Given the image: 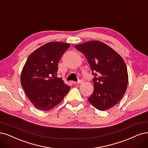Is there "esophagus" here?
<instances>
[{
	"label": "esophagus",
	"mask_w": 148,
	"mask_h": 148,
	"mask_svg": "<svg viewBox=\"0 0 148 148\" xmlns=\"http://www.w3.org/2000/svg\"><path fill=\"white\" fill-rule=\"evenodd\" d=\"M82 80H79L78 82H73V84H74V85H77V84H80V83H82Z\"/></svg>",
	"instance_id": "esophagus-1"
}]
</instances>
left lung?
<instances>
[{
    "label": "left lung",
    "instance_id": "obj_1",
    "mask_svg": "<svg viewBox=\"0 0 148 148\" xmlns=\"http://www.w3.org/2000/svg\"><path fill=\"white\" fill-rule=\"evenodd\" d=\"M88 60L94 75V91L88 101L98 110L113 107L127 89L128 74L123 58L101 41H91L75 46Z\"/></svg>",
    "mask_w": 148,
    "mask_h": 148
}]
</instances>
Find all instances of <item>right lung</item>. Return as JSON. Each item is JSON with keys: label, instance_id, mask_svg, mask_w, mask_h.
<instances>
[{"label": "right lung", "instance_id": "1", "mask_svg": "<svg viewBox=\"0 0 148 148\" xmlns=\"http://www.w3.org/2000/svg\"><path fill=\"white\" fill-rule=\"evenodd\" d=\"M69 46L64 42H48L27 60L21 73V85L30 102L40 110L57 106L71 88L57 77L58 62Z\"/></svg>", "mask_w": 148, "mask_h": 148}]
</instances>
